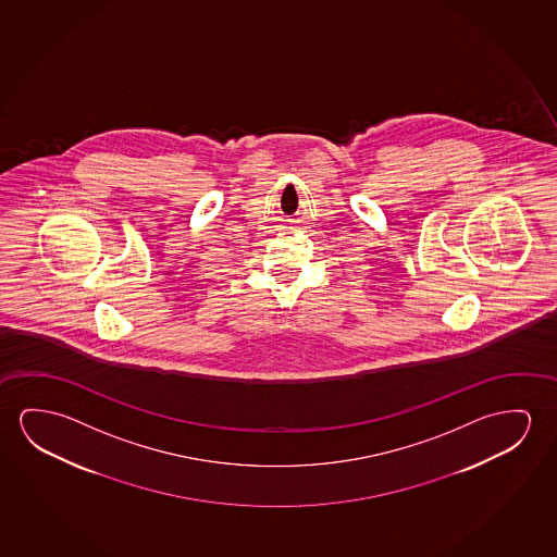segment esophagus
<instances>
[{
	"mask_svg": "<svg viewBox=\"0 0 557 557\" xmlns=\"http://www.w3.org/2000/svg\"><path fill=\"white\" fill-rule=\"evenodd\" d=\"M299 222V218H289V220H285V230H295Z\"/></svg>",
	"mask_w": 557,
	"mask_h": 557,
	"instance_id": "obj_1",
	"label": "esophagus"
}]
</instances>
